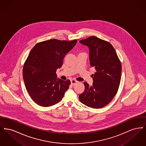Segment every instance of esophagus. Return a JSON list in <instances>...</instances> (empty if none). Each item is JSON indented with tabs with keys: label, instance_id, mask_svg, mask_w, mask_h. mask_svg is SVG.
Returning <instances> with one entry per match:
<instances>
[{
	"label": "esophagus",
	"instance_id": "obj_1",
	"mask_svg": "<svg viewBox=\"0 0 146 146\" xmlns=\"http://www.w3.org/2000/svg\"><path fill=\"white\" fill-rule=\"evenodd\" d=\"M78 83H79V82L75 80H71V84H72V85H76Z\"/></svg>",
	"mask_w": 146,
	"mask_h": 146
}]
</instances>
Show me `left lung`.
<instances>
[{
  "mask_svg": "<svg viewBox=\"0 0 146 146\" xmlns=\"http://www.w3.org/2000/svg\"><path fill=\"white\" fill-rule=\"evenodd\" d=\"M79 42L89 48L90 66L96 70L92 74V86L84 82L85 90L79 95V100L91 108H102L111 101L118 91L121 74V63L109 42L95 36Z\"/></svg>",
  "mask_w": 146,
  "mask_h": 146,
  "instance_id": "obj_1",
  "label": "left lung"
}]
</instances>
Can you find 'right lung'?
<instances>
[{"mask_svg": "<svg viewBox=\"0 0 146 146\" xmlns=\"http://www.w3.org/2000/svg\"><path fill=\"white\" fill-rule=\"evenodd\" d=\"M76 42V39H50L37 43L30 51L23 66V78L26 90L36 104L49 107L62 99L70 82L57 78L56 72Z\"/></svg>", "mask_w": 146, "mask_h": 146, "instance_id": "right-lung-1", "label": "right lung"}]
</instances>
